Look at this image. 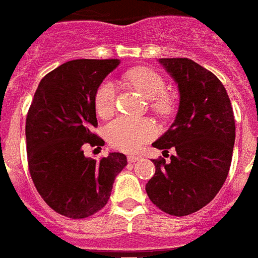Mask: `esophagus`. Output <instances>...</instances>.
Returning <instances> with one entry per match:
<instances>
[{
    "label": "esophagus",
    "instance_id": "obj_1",
    "mask_svg": "<svg viewBox=\"0 0 258 258\" xmlns=\"http://www.w3.org/2000/svg\"><path fill=\"white\" fill-rule=\"evenodd\" d=\"M141 156H139V154H129L127 156V161L129 162H136L139 161V160H141Z\"/></svg>",
    "mask_w": 258,
    "mask_h": 258
}]
</instances>
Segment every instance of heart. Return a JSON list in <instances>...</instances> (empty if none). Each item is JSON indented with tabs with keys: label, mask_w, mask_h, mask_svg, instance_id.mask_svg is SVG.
Returning <instances> with one entry per match:
<instances>
[{
	"label": "heart",
	"mask_w": 258,
	"mask_h": 258,
	"mask_svg": "<svg viewBox=\"0 0 258 258\" xmlns=\"http://www.w3.org/2000/svg\"><path fill=\"white\" fill-rule=\"evenodd\" d=\"M126 80L150 100V109L160 117H169L174 112L176 102L166 93V82L160 73L149 68H136L126 73ZM117 88L110 80H104L94 93V109L102 118L112 116L116 108ZM157 129L150 119L118 117L106 126V139L114 149L135 152L150 141Z\"/></svg>",
	"instance_id": "1"
}]
</instances>
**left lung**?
Wrapping results in <instances>:
<instances>
[{
    "label": "left lung",
    "instance_id": "1",
    "mask_svg": "<svg viewBox=\"0 0 258 258\" xmlns=\"http://www.w3.org/2000/svg\"><path fill=\"white\" fill-rule=\"evenodd\" d=\"M178 84L176 119L152 145L176 154L153 160L145 190L162 212L177 217L211 203L225 182L233 154L236 125L229 96L212 72L189 58H160Z\"/></svg>",
    "mask_w": 258,
    "mask_h": 258
}]
</instances>
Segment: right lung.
<instances>
[{"mask_svg":"<svg viewBox=\"0 0 258 258\" xmlns=\"http://www.w3.org/2000/svg\"><path fill=\"white\" fill-rule=\"evenodd\" d=\"M119 59H73L47 73L26 116L30 177L45 203L69 218H86L106 205L126 156L110 153L100 161L84 156V146H102L94 93Z\"/></svg>","mask_w":258,"mask_h":258,"instance_id":"obj_1","label":"right lung"}]
</instances>
